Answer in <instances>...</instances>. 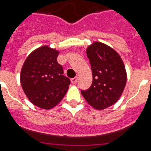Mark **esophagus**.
I'll use <instances>...</instances> for the list:
<instances>
[{"label": "esophagus", "mask_w": 151, "mask_h": 151, "mask_svg": "<svg viewBox=\"0 0 151 151\" xmlns=\"http://www.w3.org/2000/svg\"><path fill=\"white\" fill-rule=\"evenodd\" d=\"M78 81V77H75V78H73L71 79V82L72 84H76Z\"/></svg>", "instance_id": "esophagus-1"}]
</instances>
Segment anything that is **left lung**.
I'll use <instances>...</instances> for the list:
<instances>
[{"label": "left lung", "mask_w": 151, "mask_h": 151, "mask_svg": "<svg viewBox=\"0 0 151 151\" xmlns=\"http://www.w3.org/2000/svg\"><path fill=\"white\" fill-rule=\"evenodd\" d=\"M93 82L82 94L91 106L104 110L119 99L125 88L127 74L122 58L114 49L95 41L88 47Z\"/></svg>", "instance_id": "obj_1"}]
</instances>
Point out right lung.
<instances>
[{
  "label": "right lung",
  "instance_id": "add662e5",
  "mask_svg": "<svg viewBox=\"0 0 151 151\" xmlns=\"http://www.w3.org/2000/svg\"><path fill=\"white\" fill-rule=\"evenodd\" d=\"M59 51L47 45L32 51L24 62L20 73L22 90L33 104L50 110L62 101L70 80L63 76L57 63Z\"/></svg>",
  "mask_w": 151,
  "mask_h": 151
}]
</instances>
